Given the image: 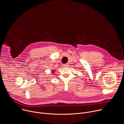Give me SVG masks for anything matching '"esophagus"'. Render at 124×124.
<instances>
[{
  "mask_svg": "<svg viewBox=\"0 0 124 124\" xmlns=\"http://www.w3.org/2000/svg\"><path fill=\"white\" fill-rule=\"evenodd\" d=\"M63 66L64 67H67V66H68V63L64 64L63 65Z\"/></svg>",
  "mask_w": 124,
  "mask_h": 124,
  "instance_id": "obj_1",
  "label": "esophagus"
}]
</instances>
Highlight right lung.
Here are the masks:
<instances>
[{"label":"right lung","mask_w":124,"mask_h":124,"mask_svg":"<svg viewBox=\"0 0 124 124\" xmlns=\"http://www.w3.org/2000/svg\"><path fill=\"white\" fill-rule=\"evenodd\" d=\"M55 72V71H54V70H52V73H54V72Z\"/></svg>","instance_id":"obj_1"}]
</instances>
